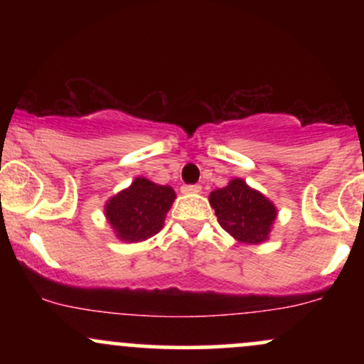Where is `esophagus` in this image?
<instances>
[{
  "label": "esophagus",
  "mask_w": 364,
  "mask_h": 364,
  "mask_svg": "<svg viewBox=\"0 0 364 364\" xmlns=\"http://www.w3.org/2000/svg\"><path fill=\"white\" fill-rule=\"evenodd\" d=\"M181 191H183V193H186V195L200 193V191H202V186H200V185H183Z\"/></svg>",
  "instance_id": "1"
}]
</instances>
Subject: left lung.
I'll return each mask as SVG.
<instances>
[{"label":"left lung","mask_w":364,"mask_h":364,"mask_svg":"<svg viewBox=\"0 0 364 364\" xmlns=\"http://www.w3.org/2000/svg\"><path fill=\"white\" fill-rule=\"evenodd\" d=\"M208 200L219 224L237 241L257 245L269 237L277 210L243 179L236 178L225 188L212 191Z\"/></svg>","instance_id":"1"}]
</instances>
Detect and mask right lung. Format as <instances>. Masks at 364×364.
Returning <instances> with one entry per match:
<instances>
[{
    "instance_id": "1",
    "label": "right lung",
    "mask_w": 364,
    "mask_h": 364,
    "mask_svg": "<svg viewBox=\"0 0 364 364\" xmlns=\"http://www.w3.org/2000/svg\"><path fill=\"white\" fill-rule=\"evenodd\" d=\"M174 198L176 193L171 186L136 178L132 186L107 202L106 217L119 240L139 243L157 235Z\"/></svg>"
}]
</instances>
